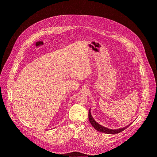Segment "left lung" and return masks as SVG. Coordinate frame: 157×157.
<instances>
[{
	"instance_id": "obj_1",
	"label": "left lung",
	"mask_w": 157,
	"mask_h": 157,
	"mask_svg": "<svg viewBox=\"0 0 157 157\" xmlns=\"http://www.w3.org/2000/svg\"><path fill=\"white\" fill-rule=\"evenodd\" d=\"M89 121H90V123L91 124V125L93 126V127L98 131H99L101 132H103V133H109V134H116V133H119L122 131H124V130H125L128 126L130 125V124H129L128 125H127V127H124V128H119V129H116V130H113V129H109L108 128H106V127H104L102 125H101L100 124H99L98 123H97L94 119H93V117H92L91 116V109H89Z\"/></svg>"
}]
</instances>
